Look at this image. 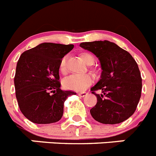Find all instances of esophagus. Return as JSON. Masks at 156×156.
Returning <instances> with one entry per match:
<instances>
[{"label": "esophagus", "mask_w": 156, "mask_h": 156, "mask_svg": "<svg viewBox=\"0 0 156 156\" xmlns=\"http://www.w3.org/2000/svg\"><path fill=\"white\" fill-rule=\"evenodd\" d=\"M88 93H86V92H82V93H78V96L81 97H86V95H87Z\"/></svg>", "instance_id": "obj_1"}]
</instances>
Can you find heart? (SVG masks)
Instances as JSON below:
<instances>
[{
    "label": "heart",
    "mask_w": 156,
    "mask_h": 156,
    "mask_svg": "<svg viewBox=\"0 0 156 156\" xmlns=\"http://www.w3.org/2000/svg\"><path fill=\"white\" fill-rule=\"evenodd\" d=\"M81 58L86 63H89L91 61H94L93 56L89 53H82ZM59 71L62 74L67 72V59L66 57L62 58L59 62ZM93 82V77L91 74H72L65 78L63 81V86L65 89L73 90L76 92L85 91L88 87L91 86Z\"/></svg>",
    "instance_id": "1"
}]
</instances>
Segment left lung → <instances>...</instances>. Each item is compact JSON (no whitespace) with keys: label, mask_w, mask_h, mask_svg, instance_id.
Wrapping results in <instances>:
<instances>
[{"label":"left lung","mask_w":156,"mask_h":156,"mask_svg":"<svg viewBox=\"0 0 156 156\" xmlns=\"http://www.w3.org/2000/svg\"><path fill=\"white\" fill-rule=\"evenodd\" d=\"M80 47L93 52L101 67V78L91 91L97 98L90 110L96 121L103 124H118L136 111L142 89L138 65L132 55L109 41L82 42ZM101 90L102 94L94 93Z\"/></svg>","instance_id":"left-lung-1"}]
</instances>
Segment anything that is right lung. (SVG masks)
I'll return each mask as SVG.
<instances>
[{
	"label": "right lung",
	"mask_w": 156,
	"mask_h": 156,
	"mask_svg": "<svg viewBox=\"0 0 156 156\" xmlns=\"http://www.w3.org/2000/svg\"><path fill=\"white\" fill-rule=\"evenodd\" d=\"M74 44L44 42L24 52L16 65V96L21 112L37 124L60 120L64 102L72 91L60 89L59 62Z\"/></svg>",
	"instance_id": "right-lung-1"
}]
</instances>
